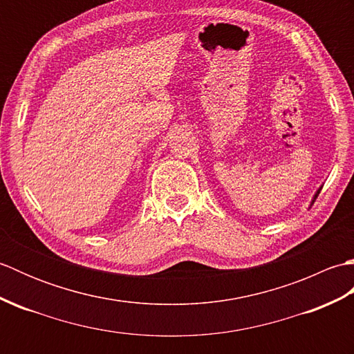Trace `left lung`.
Wrapping results in <instances>:
<instances>
[{"label":"left lung","mask_w":354,"mask_h":354,"mask_svg":"<svg viewBox=\"0 0 354 354\" xmlns=\"http://www.w3.org/2000/svg\"><path fill=\"white\" fill-rule=\"evenodd\" d=\"M319 192H321V189L317 192V194H315V198H313V201H312V202H315V199H317V196H318V194H319Z\"/></svg>","instance_id":"obj_1"}]
</instances>
